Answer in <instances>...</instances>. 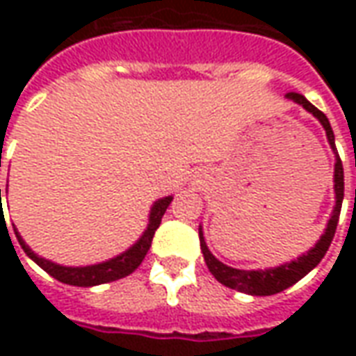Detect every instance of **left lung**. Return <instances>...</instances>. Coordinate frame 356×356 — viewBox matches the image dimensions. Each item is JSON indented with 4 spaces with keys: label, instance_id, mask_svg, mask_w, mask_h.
Wrapping results in <instances>:
<instances>
[{
    "label": "left lung",
    "instance_id": "8db88e82",
    "mask_svg": "<svg viewBox=\"0 0 356 356\" xmlns=\"http://www.w3.org/2000/svg\"><path fill=\"white\" fill-rule=\"evenodd\" d=\"M288 99L296 101L298 104H301L303 108L309 110L314 118H318V122L322 124V127L326 129V135H328L330 147L336 150V143H334V131H332V125H330L328 118L324 112L313 106L311 102L307 101L303 95L299 93H288L286 95ZM334 188H336V208L332 211V217H330L328 227H326V232L322 234L321 240L316 242V246L313 250H309L305 255L298 257V261L286 263V265H280L276 268H267V270H240V268L227 267L223 263L216 259L211 252L206 246L204 242V236H202L200 231V248L202 254H204V259H206V265H208L209 273L216 276L219 282L231 288V290L242 291V293H250V296H273V293H280L286 288H290L293 284L301 280L303 276L309 275L318 263L322 261V257L328 252L330 244L334 240V234H336L337 221H339V211H341V202H343V163L339 160V154L336 152V171H334Z\"/></svg>",
    "mask_w": 356,
    "mask_h": 356
}]
</instances>
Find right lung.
Segmentation results:
<instances>
[{
    "instance_id": "obj_1",
    "label": "right lung",
    "mask_w": 356,
    "mask_h": 356,
    "mask_svg": "<svg viewBox=\"0 0 356 356\" xmlns=\"http://www.w3.org/2000/svg\"><path fill=\"white\" fill-rule=\"evenodd\" d=\"M171 196L168 198H162L158 200L150 209V221H148V227L145 234L140 236V240L135 244L133 248H129L125 254L118 255L114 259L110 261L99 263V265H91V267H63V265H57V263H51L47 259H42L30 250V248L24 244V240L20 238V234L15 231L17 238H19V244L22 246V250L26 252V255L30 259H34L40 267L49 273L53 278H57L58 282L70 284V286H97V284H104V282H114L118 278H124V276L131 275L135 268L139 267L145 255H147L148 248L152 244V238H154L156 229L160 227L162 223V217L165 213V209L171 204ZM0 202H1V188H0Z\"/></svg>"
}]
</instances>
